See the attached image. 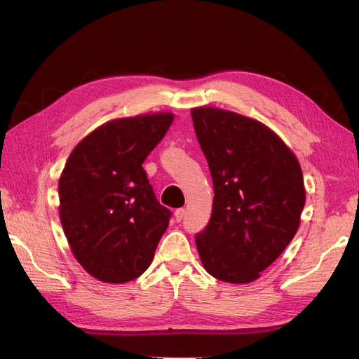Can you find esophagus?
<instances>
[{
    "label": "esophagus",
    "mask_w": 359,
    "mask_h": 359,
    "mask_svg": "<svg viewBox=\"0 0 359 359\" xmlns=\"http://www.w3.org/2000/svg\"><path fill=\"white\" fill-rule=\"evenodd\" d=\"M184 215H186V210H184V208H178V210L175 211V220H177V222H181V220L184 219Z\"/></svg>",
    "instance_id": "34e87169"
}]
</instances>
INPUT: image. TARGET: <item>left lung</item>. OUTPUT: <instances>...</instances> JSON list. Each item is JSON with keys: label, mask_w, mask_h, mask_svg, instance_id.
I'll list each match as a JSON object with an SVG mask.
<instances>
[{"label": "left lung", "mask_w": 359, "mask_h": 359, "mask_svg": "<svg viewBox=\"0 0 359 359\" xmlns=\"http://www.w3.org/2000/svg\"><path fill=\"white\" fill-rule=\"evenodd\" d=\"M214 184L210 223L196 233L206 273L252 283L295 236L306 203L295 154L256 119L217 107L191 109Z\"/></svg>", "instance_id": "obj_1"}]
</instances>
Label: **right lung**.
<instances>
[{
    "label": "right lung",
    "mask_w": 359,
    "mask_h": 359,
    "mask_svg": "<svg viewBox=\"0 0 359 359\" xmlns=\"http://www.w3.org/2000/svg\"><path fill=\"white\" fill-rule=\"evenodd\" d=\"M173 121L169 112L119 118L74 147L58 182L60 219L76 260L104 283L144 274L172 212L142 163Z\"/></svg>",
    "instance_id": "add662e5"
}]
</instances>
